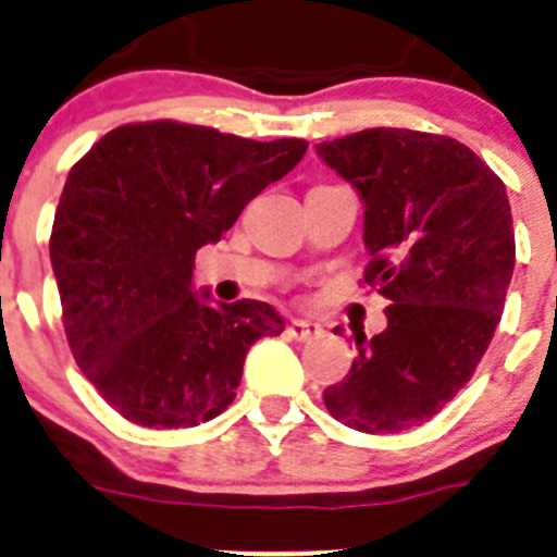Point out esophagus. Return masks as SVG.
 Returning a JSON list of instances; mask_svg holds the SVG:
<instances>
[{"label": "esophagus", "mask_w": 557, "mask_h": 557, "mask_svg": "<svg viewBox=\"0 0 557 557\" xmlns=\"http://www.w3.org/2000/svg\"><path fill=\"white\" fill-rule=\"evenodd\" d=\"M288 334L294 336V339H299V342H310V339H314V336L323 334V329H320L318 323H312V320L294 318L288 323Z\"/></svg>", "instance_id": "esophagus-1"}]
</instances>
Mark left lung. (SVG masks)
<instances>
[{"label":"left lung","instance_id":"1","mask_svg":"<svg viewBox=\"0 0 557 557\" xmlns=\"http://www.w3.org/2000/svg\"><path fill=\"white\" fill-rule=\"evenodd\" d=\"M314 150L361 196L363 283L391 301L383 334H356L325 409L363 434H398L458 396L496 334L515 272L507 188L442 134L367 128Z\"/></svg>","mask_w":557,"mask_h":557}]
</instances>
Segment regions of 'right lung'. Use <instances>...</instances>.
I'll return each mask as SVG.
<instances>
[{
    "label": "right lung",
    "instance_id": "add662e5",
    "mask_svg": "<svg viewBox=\"0 0 557 557\" xmlns=\"http://www.w3.org/2000/svg\"><path fill=\"white\" fill-rule=\"evenodd\" d=\"M305 153V139L150 121L112 128L72 166L50 263L72 356L123 418L145 429L218 418L252 342L283 334L267 301L212 307L194 294V258Z\"/></svg>",
    "mask_w": 557,
    "mask_h": 557
}]
</instances>
